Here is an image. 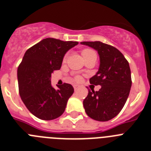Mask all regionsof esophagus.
Here are the masks:
<instances>
[{"label": "esophagus", "instance_id": "obj_1", "mask_svg": "<svg viewBox=\"0 0 151 151\" xmlns=\"http://www.w3.org/2000/svg\"><path fill=\"white\" fill-rule=\"evenodd\" d=\"M73 87H74V89H75V91H76L77 89L78 88V85H75L74 86H73Z\"/></svg>", "mask_w": 151, "mask_h": 151}]
</instances>
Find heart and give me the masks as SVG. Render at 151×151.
Masks as SVG:
<instances>
[{
	"label": "heart",
	"mask_w": 151,
	"mask_h": 151,
	"mask_svg": "<svg viewBox=\"0 0 151 151\" xmlns=\"http://www.w3.org/2000/svg\"><path fill=\"white\" fill-rule=\"evenodd\" d=\"M93 53H94V51H92L91 50H89V49H85V50H84L83 51H82V56H86V55H88V54H93ZM77 79H78V78H77Z\"/></svg>",
	"instance_id": "1"
}]
</instances>
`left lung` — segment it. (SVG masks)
<instances>
[{"instance_id":"8db88e82","label":"left lung","mask_w":151,"mask_h":151,"mask_svg":"<svg viewBox=\"0 0 151 151\" xmlns=\"http://www.w3.org/2000/svg\"><path fill=\"white\" fill-rule=\"evenodd\" d=\"M81 45L94 49L100 58L98 71L90 78V83L101 88L98 91H88L83 101L85 113L94 120H110L121 111L129 95V64L123 54L111 45L101 41H83Z\"/></svg>"}]
</instances>
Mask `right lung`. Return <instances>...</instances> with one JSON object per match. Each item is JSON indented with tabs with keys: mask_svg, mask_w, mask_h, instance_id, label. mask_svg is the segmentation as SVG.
Returning a JSON list of instances; mask_svg holds the SVG:
<instances>
[{
	"mask_svg": "<svg viewBox=\"0 0 151 151\" xmlns=\"http://www.w3.org/2000/svg\"><path fill=\"white\" fill-rule=\"evenodd\" d=\"M78 41L45 38L28 49L17 69L19 95L35 116L43 120L58 118L65 111L74 92L70 84L64 83L56 90L51 85V74L60 69L66 52Z\"/></svg>",
	"mask_w": 151,
	"mask_h": 151,
	"instance_id": "1",
	"label": "right lung"
}]
</instances>
